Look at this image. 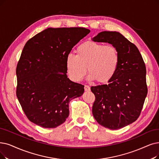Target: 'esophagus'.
I'll list each match as a JSON object with an SVG mask.
<instances>
[{"label":"esophagus","instance_id":"34e87169","mask_svg":"<svg viewBox=\"0 0 159 159\" xmlns=\"http://www.w3.org/2000/svg\"><path fill=\"white\" fill-rule=\"evenodd\" d=\"M84 89H85V91H89L91 90V87L89 85H85Z\"/></svg>","mask_w":159,"mask_h":159}]
</instances>
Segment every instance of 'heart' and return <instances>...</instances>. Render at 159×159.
I'll use <instances>...</instances> for the list:
<instances>
[{
    "label": "heart",
    "instance_id": "obj_1",
    "mask_svg": "<svg viewBox=\"0 0 159 159\" xmlns=\"http://www.w3.org/2000/svg\"><path fill=\"white\" fill-rule=\"evenodd\" d=\"M75 52L76 55H67L65 61L67 72L72 80L81 81L87 68L89 79L98 84L107 83L116 74L119 55L115 47L88 41L80 44Z\"/></svg>",
    "mask_w": 159,
    "mask_h": 159
}]
</instances>
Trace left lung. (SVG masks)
<instances>
[{
    "label": "left lung",
    "mask_w": 159,
    "mask_h": 159,
    "mask_svg": "<svg viewBox=\"0 0 159 159\" xmlns=\"http://www.w3.org/2000/svg\"><path fill=\"white\" fill-rule=\"evenodd\" d=\"M92 40L111 44L119 55V66L109 84L91 87L95 95L93 117L105 128L121 129L140 115L148 94L145 63L137 47L119 32L102 31Z\"/></svg>",
    "instance_id": "left-lung-1"
}]
</instances>
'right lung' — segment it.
Wrapping results in <instances>:
<instances>
[{"label":"right lung","instance_id":"obj_1","mask_svg":"<svg viewBox=\"0 0 159 159\" xmlns=\"http://www.w3.org/2000/svg\"><path fill=\"white\" fill-rule=\"evenodd\" d=\"M90 33L83 27H49L29 40L16 68V94L27 118L43 128H56L69 116V103L84 85L67 77L65 61Z\"/></svg>","mask_w":159,"mask_h":159}]
</instances>
